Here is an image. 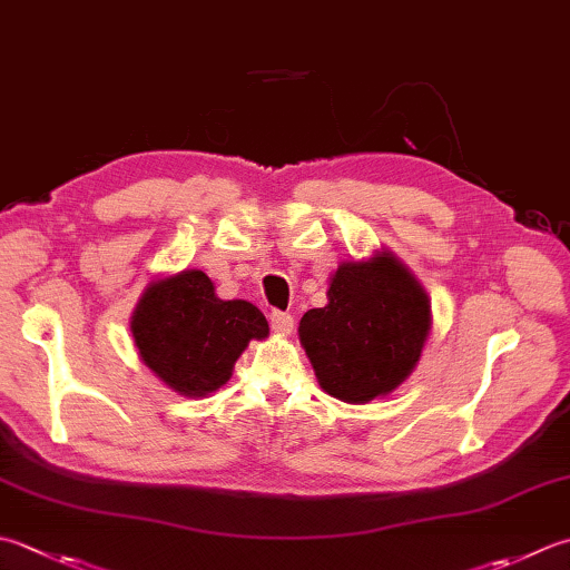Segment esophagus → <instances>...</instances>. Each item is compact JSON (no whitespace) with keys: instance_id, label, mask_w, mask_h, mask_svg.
<instances>
[{"instance_id":"34e87169","label":"esophagus","mask_w":570,"mask_h":570,"mask_svg":"<svg viewBox=\"0 0 570 570\" xmlns=\"http://www.w3.org/2000/svg\"><path fill=\"white\" fill-rule=\"evenodd\" d=\"M269 321H272V331L274 333H282V336H288V333L294 331V316L292 314H284V311H272V316H269Z\"/></svg>"}]
</instances>
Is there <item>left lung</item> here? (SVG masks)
Instances as JSON below:
<instances>
[{"mask_svg": "<svg viewBox=\"0 0 570 570\" xmlns=\"http://www.w3.org/2000/svg\"><path fill=\"white\" fill-rule=\"evenodd\" d=\"M432 328L430 298L390 252L345 262L328 284V304L311 308L298 338L318 385L343 403L393 393L415 371Z\"/></svg>", "mask_w": 570, "mask_h": 570, "instance_id": "obj_1", "label": "left lung"}]
</instances>
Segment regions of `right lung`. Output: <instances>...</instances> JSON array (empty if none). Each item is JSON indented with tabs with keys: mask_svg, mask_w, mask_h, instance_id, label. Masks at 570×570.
<instances>
[{
	"mask_svg": "<svg viewBox=\"0 0 570 570\" xmlns=\"http://www.w3.org/2000/svg\"><path fill=\"white\" fill-rule=\"evenodd\" d=\"M142 363L175 393L203 397L225 385L249 341L269 323L249 301H222L205 272L187 269L145 288L130 316Z\"/></svg>",
	"mask_w": 570,
	"mask_h": 570,
	"instance_id": "obj_1",
	"label": "right lung"
}]
</instances>
